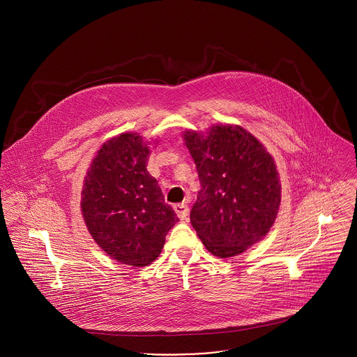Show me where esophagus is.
Here are the masks:
<instances>
[{
	"label": "esophagus",
	"mask_w": 357,
	"mask_h": 357,
	"mask_svg": "<svg viewBox=\"0 0 357 357\" xmlns=\"http://www.w3.org/2000/svg\"><path fill=\"white\" fill-rule=\"evenodd\" d=\"M174 211L181 220H186V218L189 215V208L185 205V203H178V205L174 206Z\"/></svg>",
	"instance_id": "1"
}]
</instances>
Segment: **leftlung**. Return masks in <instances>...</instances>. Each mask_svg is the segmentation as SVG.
Returning <instances> with one entry per match:
<instances>
[{"label":"left lung","instance_id":"1","mask_svg":"<svg viewBox=\"0 0 357 357\" xmlns=\"http://www.w3.org/2000/svg\"><path fill=\"white\" fill-rule=\"evenodd\" d=\"M182 137L200 181L190 223L213 256L234 257L264 238L277 219L281 183L274 158L240 126L186 130Z\"/></svg>","mask_w":357,"mask_h":357}]
</instances>
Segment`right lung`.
<instances>
[{
  "label": "right lung",
  "mask_w": 357,
  "mask_h": 357,
  "mask_svg": "<svg viewBox=\"0 0 357 357\" xmlns=\"http://www.w3.org/2000/svg\"><path fill=\"white\" fill-rule=\"evenodd\" d=\"M149 144L137 132L106 141L82 189L80 208L89 233L110 259L132 267L157 260L167 233L178 222L157 179L146 171Z\"/></svg>",
  "instance_id": "obj_1"
}]
</instances>
